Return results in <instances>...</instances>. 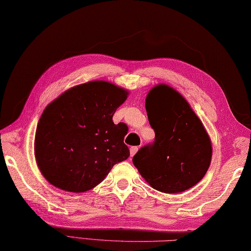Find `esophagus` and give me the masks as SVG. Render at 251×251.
Masks as SVG:
<instances>
[{
	"label": "esophagus",
	"mask_w": 251,
	"mask_h": 251,
	"mask_svg": "<svg viewBox=\"0 0 251 251\" xmlns=\"http://www.w3.org/2000/svg\"><path fill=\"white\" fill-rule=\"evenodd\" d=\"M138 150H139L138 146H132V148L130 149V155H131V157H133V156L135 155V153L138 152Z\"/></svg>",
	"instance_id": "1"
}]
</instances>
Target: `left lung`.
<instances>
[{
  "mask_svg": "<svg viewBox=\"0 0 251 251\" xmlns=\"http://www.w3.org/2000/svg\"><path fill=\"white\" fill-rule=\"evenodd\" d=\"M145 109L155 141L134 155L140 175L164 193L174 195L196 186L212 159V142L202 121L186 98L167 84L151 89Z\"/></svg>",
  "mask_w": 251,
  "mask_h": 251,
  "instance_id": "1",
  "label": "left lung"
}]
</instances>
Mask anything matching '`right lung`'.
<instances>
[{
  "label": "right lung",
  "instance_id": "right-lung-1",
  "mask_svg": "<svg viewBox=\"0 0 251 251\" xmlns=\"http://www.w3.org/2000/svg\"><path fill=\"white\" fill-rule=\"evenodd\" d=\"M129 92L106 81L69 88L45 108L35 135V157L42 176L69 192L95 188L117 163L130 156L127 126L112 116Z\"/></svg>",
  "mask_w": 251,
  "mask_h": 251
}]
</instances>
